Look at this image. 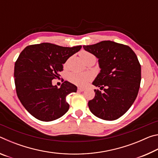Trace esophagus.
Returning a JSON list of instances; mask_svg holds the SVG:
<instances>
[{"label":"esophagus","instance_id":"obj_1","mask_svg":"<svg viewBox=\"0 0 158 158\" xmlns=\"http://www.w3.org/2000/svg\"><path fill=\"white\" fill-rule=\"evenodd\" d=\"M84 90H85L84 88H81V87H79V88H78V91L83 92V91H84Z\"/></svg>","mask_w":158,"mask_h":158}]
</instances>
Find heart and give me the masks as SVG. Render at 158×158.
Listing matches in <instances>:
<instances>
[{"instance_id": "obj_1", "label": "heart", "mask_w": 158, "mask_h": 158, "mask_svg": "<svg viewBox=\"0 0 158 158\" xmlns=\"http://www.w3.org/2000/svg\"><path fill=\"white\" fill-rule=\"evenodd\" d=\"M93 56L91 53H90L88 52L82 51L80 53V56L83 60H85L88 57ZM68 79L69 81L73 84L80 85V86H84L88 82L92 79V76L90 74L88 73H77V72H73L69 74Z\"/></svg>"}]
</instances>
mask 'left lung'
Here are the masks:
<instances>
[{
  "label": "left lung",
  "mask_w": 158,
  "mask_h": 158,
  "mask_svg": "<svg viewBox=\"0 0 158 158\" xmlns=\"http://www.w3.org/2000/svg\"><path fill=\"white\" fill-rule=\"evenodd\" d=\"M86 52L98 59L100 71L93 85L95 98L89 102L93 114L106 121H114L129 109L137 98L141 82V65L135 53L127 45L109 40L84 45Z\"/></svg>",
  "instance_id": "8db88e82"
}]
</instances>
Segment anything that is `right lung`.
Wrapping results in <instances>:
<instances>
[{"mask_svg":"<svg viewBox=\"0 0 158 158\" xmlns=\"http://www.w3.org/2000/svg\"><path fill=\"white\" fill-rule=\"evenodd\" d=\"M81 48L43 42L26 47L19 56L14 72L16 91L22 105L35 118L52 121L68 111L66 97L77 92V87L65 81L58 89L52 80L59 77L63 64Z\"/></svg>","mask_w":158,"mask_h":158,"instance_id":"right-lung-1","label":"right lung"}]
</instances>
